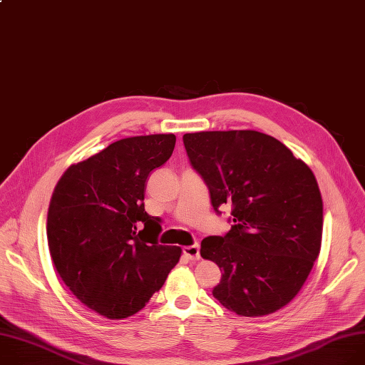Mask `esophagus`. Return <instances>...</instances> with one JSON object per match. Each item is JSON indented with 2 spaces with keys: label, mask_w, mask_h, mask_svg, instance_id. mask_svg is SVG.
I'll list each match as a JSON object with an SVG mask.
<instances>
[{
  "label": "esophagus",
  "mask_w": 365,
  "mask_h": 365,
  "mask_svg": "<svg viewBox=\"0 0 365 365\" xmlns=\"http://www.w3.org/2000/svg\"><path fill=\"white\" fill-rule=\"evenodd\" d=\"M183 255L190 260H198L200 259V245L194 244V245L183 247Z\"/></svg>",
  "instance_id": "esophagus-1"
}]
</instances>
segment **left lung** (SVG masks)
I'll return each instance as SVG.
<instances>
[{
	"instance_id": "obj_1",
	"label": "left lung",
	"mask_w": 365,
	"mask_h": 365,
	"mask_svg": "<svg viewBox=\"0 0 365 365\" xmlns=\"http://www.w3.org/2000/svg\"><path fill=\"white\" fill-rule=\"evenodd\" d=\"M183 143L213 208L232 205L231 231L201 242L202 259L222 271L213 296L241 317L281 309L321 250L322 198L312 170L255 130L186 133Z\"/></svg>"
}]
</instances>
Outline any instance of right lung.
Masks as SVG:
<instances>
[{
	"instance_id": "obj_1",
	"label": "right lung",
	"mask_w": 365,
	"mask_h": 365,
	"mask_svg": "<svg viewBox=\"0 0 365 365\" xmlns=\"http://www.w3.org/2000/svg\"><path fill=\"white\" fill-rule=\"evenodd\" d=\"M175 145V134L121 139L72 164L54 187L47 240L56 271L108 319L139 312L180 259V247L157 242L161 226L143 204L149 173Z\"/></svg>"
}]
</instances>
